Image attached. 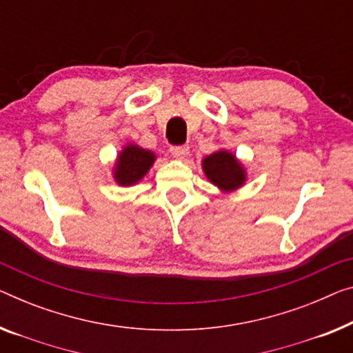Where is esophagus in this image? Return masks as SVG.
I'll return each instance as SVG.
<instances>
[{
  "label": "esophagus",
  "instance_id": "esophagus-1",
  "mask_svg": "<svg viewBox=\"0 0 353 353\" xmlns=\"http://www.w3.org/2000/svg\"><path fill=\"white\" fill-rule=\"evenodd\" d=\"M170 152H171V155L174 157V159L183 160L185 157H188V154H190V149H188L187 145H172Z\"/></svg>",
  "mask_w": 353,
  "mask_h": 353
}]
</instances>
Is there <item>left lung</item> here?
Masks as SVG:
<instances>
[{"mask_svg":"<svg viewBox=\"0 0 353 353\" xmlns=\"http://www.w3.org/2000/svg\"><path fill=\"white\" fill-rule=\"evenodd\" d=\"M201 168L208 181L222 193L236 192L247 182V171L244 163L227 149L215 150L204 157Z\"/></svg>","mask_w":353,"mask_h":353,"instance_id":"left-lung-1","label":"left lung"}]
</instances>
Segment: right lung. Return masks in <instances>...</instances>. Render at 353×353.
Masks as SVG:
<instances>
[{"label": "right lung", "instance_id": "add662e5", "mask_svg": "<svg viewBox=\"0 0 353 353\" xmlns=\"http://www.w3.org/2000/svg\"><path fill=\"white\" fill-rule=\"evenodd\" d=\"M157 155L152 150L128 143L117 154L112 166V179L120 187H133L144 179L154 166Z\"/></svg>", "mask_w": 353, "mask_h": 353}]
</instances>
